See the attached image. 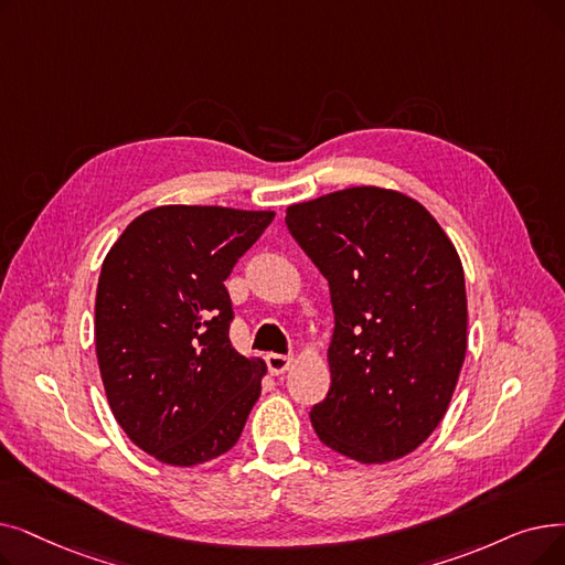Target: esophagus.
<instances>
[{
  "instance_id": "obj_1",
  "label": "esophagus",
  "mask_w": 565,
  "mask_h": 565,
  "mask_svg": "<svg viewBox=\"0 0 565 565\" xmlns=\"http://www.w3.org/2000/svg\"><path fill=\"white\" fill-rule=\"evenodd\" d=\"M265 360H267V366H269V374H273V376H279V374L288 372L290 364H292L290 355H279V353H269Z\"/></svg>"
}]
</instances>
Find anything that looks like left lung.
Here are the masks:
<instances>
[{"label": "left lung", "instance_id": "obj_1", "mask_svg": "<svg viewBox=\"0 0 565 565\" xmlns=\"http://www.w3.org/2000/svg\"><path fill=\"white\" fill-rule=\"evenodd\" d=\"M330 284L332 385L309 413L328 448L387 463L444 420L466 358V286L452 239L423 203L351 186L286 207Z\"/></svg>", "mask_w": 565, "mask_h": 565}]
</instances>
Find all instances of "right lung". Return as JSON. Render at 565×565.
<instances>
[{
	"label": "right lung",
	"instance_id": "obj_1",
	"mask_svg": "<svg viewBox=\"0 0 565 565\" xmlns=\"http://www.w3.org/2000/svg\"><path fill=\"white\" fill-rule=\"evenodd\" d=\"M273 218L269 210L159 205L104 258L94 343L106 397L119 427L163 463L228 452L260 397L267 364L231 347L224 281Z\"/></svg>",
	"mask_w": 565,
	"mask_h": 565
}]
</instances>
